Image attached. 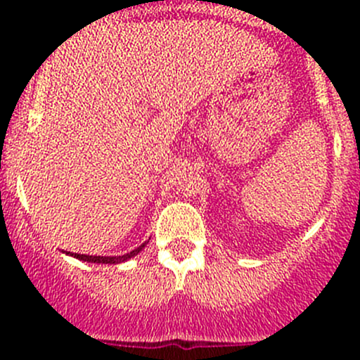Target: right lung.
Segmentation results:
<instances>
[{
    "mask_svg": "<svg viewBox=\"0 0 360 360\" xmlns=\"http://www.w3.org/2000/svg\"><path fill=\"white\" fill-rule=\"evenodd\" d=\"M146 244L139 245L137 249L130 250V252L123 254V256H86V254H76V252H66L69 256H75L76 259H82V261H89V263H104V264H118V263H123V261L130 259V257L137 256V254L143 250V248Z\"/></svg>",
    "mask_w": 360,
    "mask_h": 360,
    "instance_id": "1",
    "label": "right lung"
}]
</instances>
